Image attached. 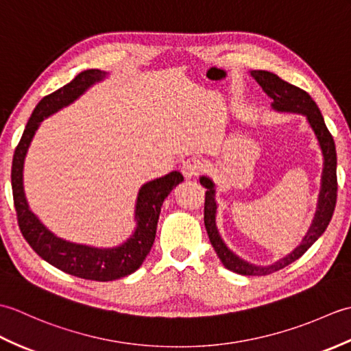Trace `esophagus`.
<instances>
[{
  "instance_id": "34e87169",
  "label": "esophagus",
  "mask_w": 351,
  "mask_h": 351,
  "mask_svg": "<svg viewBox=\"0 0 351 351\" xmlns=\"http://www.w3.org/2000/svg\"><path fill=\"white\" fill-rule=\"evenodd\" d=\"M181 170H182L184 176H187V178L199 176L205 170V162L202 158H199V156H191V158L185 160L182 162Z\"/></svg>"
}]
</instances>
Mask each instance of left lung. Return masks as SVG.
<instances>
[{"mask_svg": "<svg viewBox=\"0 0 351 351\" xmlns=\"http://www.w3.org/2000/svg\"><path fill=\"white\" fill-rule=\"evenodd\" d=\"M252 77L258 81V84L263 87V90L273 99V108L278 111H291V113H302L306 116L309 125L314 130L315 136L318 138V143L322 146L323 156H324V169H323V180H322V191H319L318 199V208L314 223H312L311 229L308 230L306 237L303 238L302 244L299 247L294 249L293 253L288 256L274 263L273 265H253L240 259L237 255L230 252L215 228V205L214 200V184L211 180L202 176L200 178V184L208 190L205 193V206H204V221L208 237L213 247L217 253V256L228 270L244 274V276H267L274 271H279L285 268L295 259H299L304 252H306L312 244H314L322 234L329 226L332 220V215L335 211V205H337V196H338V180H337V149H335V141L332 134L327 130L324 123V119L319 113V108L314 99L311 98L309 93L302 90L300 87H295L293 84L287 83L282 78H279L276 73L267 72V71H253Z\"/></svg>", "mask_w": 351, "mask_h": 351, "instance_id": "obj_1", "label": "left lung"}]
</instances>
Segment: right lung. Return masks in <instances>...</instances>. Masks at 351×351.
Returning a JSON list of instances; mask_svg holds the SVG:
<instances>
[{
  "label": "right lung",
  "mask_w": 351,
  "mask_h": 351,
  "mask_svg": "<svg viewBox=\"0 0 351 351\" xmlns=\"http://www.w3.org/2000/svg\"><path fill=\"white\" fill-rule=\"evenodd\" d=\"M104 77H106V72L98 69L83 71L71 83L40 99L14 149L12 162L13 204L19 229L27 243L32 245L37 255L51 265L57 267L58 270L81 279L98 282L125 278L141 265L154 244L156 223H158L164 199L170 195L173 187L184 181V176L180 171H171L160 180L145 184L137 197L136 232L128 241L116 249H95L64 241L45 228L39 219L29 211L24 187H22V169H24L25 154L36 130L39 128V123L45 117L75 101L87 87Z\"/></svg>",
  "instance_id": "1"
}]
</instances>
